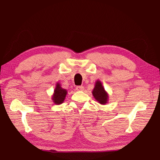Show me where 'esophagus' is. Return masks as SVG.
<instances>
[{
  "instance_id": "esophagus-1",
  "label": "esophagus",
  "mask_w": 160,
  "mask_h": 160,
  "mask_svg": "<svg viewBox=\"0 0 160 160\" xmlns=\"http://www.w3.org/2000/svg\"><path fill=\"white\" fill-rule=\"evenodd\" d=\"M75 89H76V90H78V91H83L84 87L83 86H77Z\"/></svg>"
}]
</instances>
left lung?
I'll list each match as a JSON object with an SVG mask.
<instances>
[{
	"label": "left lung",
	"mask_w": 160,
	"mask_h": 160,
	"mask_svg": "<svg viewBox=\"0 0 160 160\" xmlns=\"http://www.w3.org/2000/svg\"><path fill=\"white\" fill-rule=\"evenodd\" d=\"M92 94L98 103L105 104L108 101V94L103 89L102 84L100 81H97L95 84V88L93 90Z\"/></svg>",
	"instance_id": "obj_1"
}]
</instances>
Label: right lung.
Here are the masks:
<instances>
[{"instance_id":"add662e5","label":"right lung","mask_w":160,"mask_h":160,"mask_svg":"<svg viewBox=\"0 0 160 160\" xmlns=\"http://www.w3.org/2000/svg\"><path fill=\"white\" fill-rule=\"evenodd\" d=\"M66 94H67V91L61 88L59 84H57L56 88L54 89V94H53V97H52L54 103L55 104H61L63 103V101H64Z\"/></svg>"}]
</instances>
